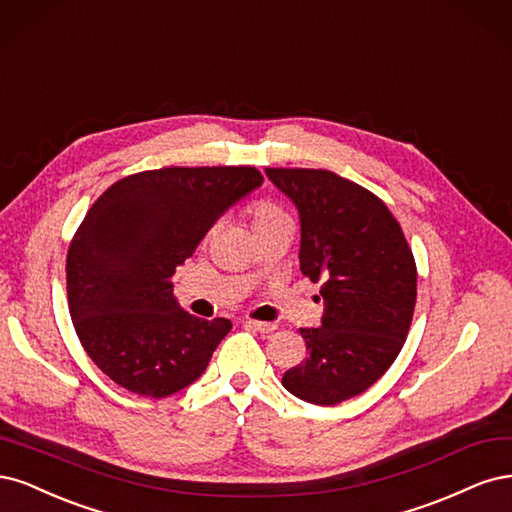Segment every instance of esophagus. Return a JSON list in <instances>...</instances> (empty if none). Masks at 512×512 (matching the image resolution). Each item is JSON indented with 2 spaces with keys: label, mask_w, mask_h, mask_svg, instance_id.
Masks as SVG:
<instances>
[{
  "label": "esophagus",
  "mask_w": 512,
  "mask_h": 512,
  "mask_svg": "<svg viewBox=\"0 0 512 512\" xmlns=\"http://www.w3.org/2000/svg\"><path fill=\"white\" fill-rule=\"evenodd\" d=\"M246 325H249L251 329H255V332H259V334H270V332H274L276 329V325L274 323H266V321H255V319H249V321H244Z\"/></svg>",
  "instance_id": "1"
}]
</instances>
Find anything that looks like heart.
<instances>
[{
    "label": "heart",
    "mask_w": 512,
    "mask_h": 512,
    "mask_svg": "<svg viewBox=\"0 0 512 512\" xmlns=\"http://www.w3.org/2000/svg\"><path fill=\"white\" fill-rule=\"evenodd\" d=\"M251 219H253L255 229L276 225V223H291L289 214L283 208H280L276 202H270V200L255 202L251 206Z\"/></svg>",
    "instance_id": "b5f03b06"
}]
</instances>
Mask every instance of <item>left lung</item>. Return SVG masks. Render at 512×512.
I'll use <instances>...</instances> for the list:
<instances>
[{"instance_id": "8db88e82", "label": "left lung", "mask_w": 512, "mask_h": 512, "mask_svg": "<svg viewBox=\"0 0 512 512\" xmlns=\"http://www.w3.org/2000/svg\"><path fill=\"white\" fill-rule=\"evenodd\" d=\"M300 212V270L323 280L321 327H302L308 357L283 387L334 406L364 393L402 351L417 302V266L383 200L329 170L266 168Z\"/></svg>"}]
</instances>
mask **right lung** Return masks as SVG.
Returning <instances> with one entry per match:
<instances>
[{"label": "right lung", "instance_id": "right-lung-1", "mask_svg": "<svg viewBox=\"0 0 512 512\" xmlns=\"http://www.w3.org/2000/svg\"><path fill=\"white\" fill-rule=\"evenodd\" d=\"M251 166L161 168L121 178L68 251V306L87 355L114 383L168 398L200 378L229 319L180 308L172 276L221 214L261 187Z\"/></svg>", "mask_w": 512, "mask_h": 512}]
</instances>
